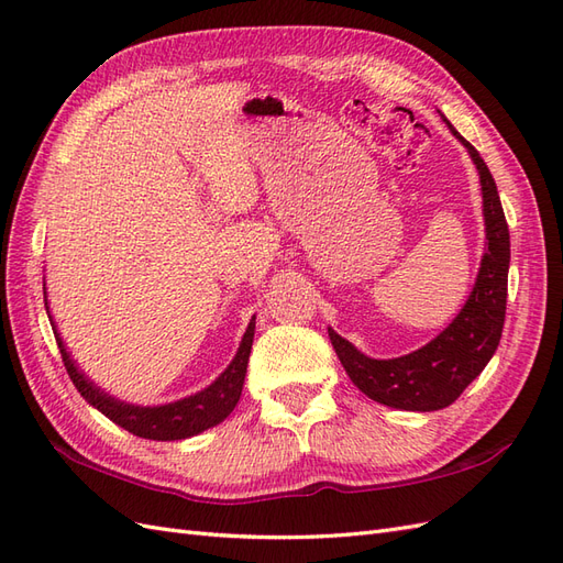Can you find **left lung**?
I'll use <instances>...</instances> for the list:
<instances>
[{"label":"left lung","mask_w":563,"mask_h":563,"mask_svg":"<svg viewBox=\"0 0 563 563\" xmlns=\"http://www.w3.org/2000/svg\"><path fill=\"white\" fill-rule=\"evenodd\" d=\"M462 146L470 151L478 169L484 192L486 219V254L481 260L474 290L457 318L437 340L408 356L377 361L365 356L344 336L328 328L330 342L342 361L351 382L382 406L431 412L448 408L481 375L500 344L507 311V273H509V229L503 212L497 186L484 157L472 143L455 132Z\"/></svg>","instance_id":"obj_1"}]
</instances>
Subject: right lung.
Wrapping results in <instances>:
<instances>
[{"label": "right lung", "mask_w": 563, "mask_h": 563, "mask_svg": "<svg viewBox=\"0 0 563 563\" xmlns=\"http://www.w3.org/2000/svg\"><path fill=\"white\" fill-rule=\"evenodd\" d=\"M46 313H49V307H46ZM54 334L60 349L63 365H66L75 389L85 396L87 404H91L96 410H101L108 420L134 433V437L151 439V441H179V439L196 437V433L210 427H217L219 422L227 420V417L233 412V408L238 406L240 394H243L247 361H250L252 340H254V318L250 320V325L243 334V342H240L235 358L231 361L227 371L217 377V382H212L210 387L196 396H188L184 400H174V404L155 406V408L124 404V400L112 398L99 387H93V382H89L82 373L77 371V365L70 358L66 346H63L58 332Z\"/></svg>", "instance_id": "1"}]
</instances>
